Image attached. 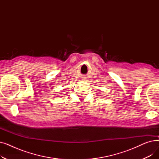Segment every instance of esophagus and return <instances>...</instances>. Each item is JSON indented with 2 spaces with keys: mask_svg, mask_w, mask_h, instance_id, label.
<instances>
[{
  "mask_svg": "<svg viewBox=\"0 0 159 159\" xmlns=\"http://www.w3.org/2000/svg\"><path fill=\"white\" fill-rule=\"evenodd\" d=\"M86 79H83L82 80H86Z\"/></svg>",
  "mask_w": 159,
  "mask_h": 159,
  "instance_id": "34e87169",
  "label": "esophagus"
}]
</instances>
